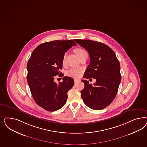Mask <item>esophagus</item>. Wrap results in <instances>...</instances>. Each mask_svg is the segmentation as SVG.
<instances>
[{"label": "esophagus", "mask_w": 147, "mask_h": 147, "mask_svg": "<svg viewBox=\"0 0 147 147\" xmlns=\"http://www.w3.org/2000/svg\"><path fill=\"white\" fill-rule=\"evenodd\" d=\"M74 81H75V83H77L78 82H80V80H77V79H75V80H74Z\"/></svg>", "instance_id": "34e87169"}]
</instances>
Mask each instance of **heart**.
Returning <instances> with one entry per match:
<instances>
[{
    "mask_svg": "<svg viewBox=\"0 0 147 147\" xmlns=\"http://www.w3.org/2000/svg\"><path fill=\"white\" fill-rule=\"evenodd\" d=\"M75 52L76 53L77 56L79 57V58L82 57V56H83L84 54L87 53L85 51V50L82 48H77L75 50ZM65 57H66V54H64L63 57V59H62V63L63 64L65 63ZM81 74H82V70L80 69H77V68L71 69L67 72V74L68 76H70L72 77H74V78L80 77L81 76Z\"/></svg>",
    "mask_w": 147,
    "mask_h": 147,
    "instance_id": "b5f03b06",
    "label": "heart"
}]
</instances>
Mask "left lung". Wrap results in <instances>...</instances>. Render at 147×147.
Returning <instances> with one entry per match:
<instances>
[{"instance_id": "obj_1", "label": "left lung", "mask_w": 147, "mask_h": 147, "mask_svg": "<svg viewBox=\"0 0 147 147\" xmlns=\"http://www.w3.org/2000/svg\"><path fill=\"white\" fill-rule=\"evenodd\" d=\"M74 41L86 50L90 56V64L83 77L96 80L94 85L82 80L84 88L81 91V97L91 109H103L111 103L118 91L121 81L119 60L114 51L103 43L87 39Z\"/></svg>"}]
</instances>
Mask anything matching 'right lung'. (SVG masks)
I'll list each match as a JSON object with an SVG mask.
<instances>
[{
    "mask_svg": "<svg viewBox=\"0 0 147 147\" xmlns=\"http://www.w3.org/2000/svg\"><path fill=\"white\" fill-rule=\"evenodd\" d=\"M76 44L73 40H54L41 44L31 54L27 64V81L33 98L43 109L55 111L66 103L67 92L74 85V79L64 77L57 84L54 77L63 76L62 59Z\"/></svg>",
    "mask_w": 147,
    "mask_h": 147,
    "instance_id": "obj_1",
    "label": "right lung"
}]
</instances>
